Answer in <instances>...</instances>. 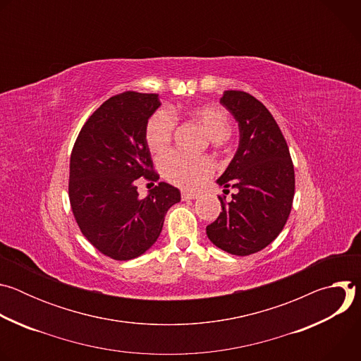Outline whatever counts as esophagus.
<instances>
[{"instance_id":"34e87169","label":"esophagus","mask_w":361,"mask_h":361,"mask_svg":"<svg viewBox=\"0 0 361 361\" xmlns=\"http://www.w3.org/2000/svg\"><path fill=\"white\" fill-rule=\"evenodd\" d=\"M200 194L198 192H195V191H183L181 192V198L183 200H194V198H197Z\"/></svg>"}]
</instances>
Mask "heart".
Segmentation results:
<instances>
[{"mask_svg": "<svg viewBox=\"0 0 361 361\" xmlns=\"http://www.w3.org/2000/svg\"><path fill=\"white\" fill-rule=\"evenodd\" d=\"M194 118L202 126L207 135L221 142L228 138L231 126L228 114L219 106H202L192 111ZM176 120L167 110L154 114L145 128V141L151 151L160 152L169 147L173 138ZM163 170L166 177L184 188H197L209 180L214 171L212 160L205 157H187L180 152H170L163 157Z\"/></svg>", "mask_w": 361, "mask_h": 361, "instance_id": "heart-1", "label": "heart"}]
</instances>
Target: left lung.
Masks as SVG:
<instances>
[{"mask_svg":"<svg viewBox=\"0 0 361 361\" xmlns=\"http://www.w3.org/2000/svg\"><path fill=\"white\" fill-rule=\"evenodd\" d=\"M223 104L238 123V147L226 171L216 181L235 188L207 237L234 255H250L267 247L283 230L294 197V167L280 127L252 95L228 90ZM228 192V190H223Z\"/></svg>","mask_w":361,"mask_h":361,"instance_id":"8db88e82","label":"left lung"}]
</instances>
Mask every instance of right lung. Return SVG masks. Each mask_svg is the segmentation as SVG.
I'll return each instance as SVG.
<instances>
[{"instance_id": "add662e5", "label": "right lung", "mask_w": 361, "mask_h": 361, "mask_svg": "<svg viewBox=\"0 0 361 361\" xmlns=\"http://www.w3.org/2000/svg\"><path fill=\"white\" fill-rule=\"evenodd\" d=\"M161 106L159 94L126 91L87 120L70 159V202L85 238L104 255L127 262L160 237L180 190L160 183L140 198L137 180L156 181L145 128Z\"/></svg>"}]
</instances>
